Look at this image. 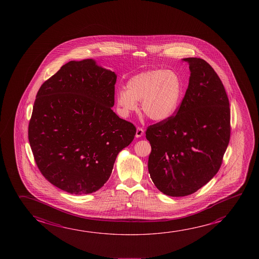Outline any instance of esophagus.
<instances>
[{
  "instance_id": "obj_1",
  "label": "esophagus",
  "mask_w": 259,
  "mask_h": 259,
  "mask_svg": "<svg viewBox=\"0 0 259 259\" xmlns=\"http://www.w3.org/2000/svg\"><path fill=\"white\" fill-rule=\"evenodd\" d=\"M144 129L143 128L141 127H137V129H136V136L137 137V138H139V137H141V136H144Z\"/></svg>"
}]
</instances>
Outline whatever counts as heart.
<instances>
[{"mask_svg":"<svg viewBox=\"0 0 259 259\" xmlns=\"http://www.w3.org/2000/svg\"><path fill=\"white\" fill-rule=\"evenodd\" d=\"M126 90L116 94V104L126 117L141 109L155 122L170 119L178 108L182 97V80L178 74L169 69H152L132 76L126 82Z\"/></svg>","mask_w":259,"mask_h":259,"instance_id":"heart-1","label":"heart"}]
</instances>
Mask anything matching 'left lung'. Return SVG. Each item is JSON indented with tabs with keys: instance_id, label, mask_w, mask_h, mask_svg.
<instances>
[{
	"instance_id": "left-lung-1",
	"label": "left lung",
	"mask_w": 259,
	"mask_h": 259,
	"mask_svg": "<svg viewBox=\"0 0 259 259\" xmlns=\"http://www.w3.org/2000/svg\"><path fill=\"white\" fill-rule=\"evenodd\" d=\"M191 76L176 115L150 125L148 170L163 194L183 197L198 191L221 168L230 137L229 98L221 78L202 59H183Z\"/></svg>"
}]
</instances>
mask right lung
Listing matches in <instances>:
<instances>
[{
    "instance_id": "add662e5",
    "label": "right lung",
    "mask_w": 259,
    "mask_h": 259,
    "mask_svg": "<svg viewBox=\"0 0 259 259\" xmlns=\"http://www.w3.org/2000/svg\"><path fill=\"white\" fill-rule=\"evenodd\" d=\"M116 74L92 59L69 61L43 83L29 142L43 176L71 194H89L110 177L136 129L112 110Z\"/></svg>"
}]
</instances>
